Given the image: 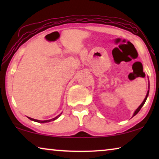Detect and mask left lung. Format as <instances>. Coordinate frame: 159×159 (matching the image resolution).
I'll use <instances>...</instances> for the list:
<instances>
[{"label": "left lung", "mask_w": 159, "mask_h": 159, "mask_svg": "<svg viewBox=\"0 0 159 159\" xmlns=\"http://www.w3.org/2000/svg\"><path fill=\"white\" fill-rule=\"evenodd\" d=\"M148 93H149V90H148V93H147V95H146V96H145V98L144 99V101H143V103L140 104V106H139V107H138V108H137V109H136V111H134V114H133V116H135V115H136L137 114H138V113L139 111H140V110L141 109V108H142V107H143V105H144V104H145V101H146V99H147V98H148Z\"/></svg>", "instance_id": "obj_1"}]
</instances>
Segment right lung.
Here are the masks:
<instances>
[{
  "label": "right lung",
  "mask_w": 159,
  "mask_h": 159,
  "mask_svg": "<svg viewBox=\"0 0 159 159\" xmlns=\"http://www.w3.org/2000/svg\"><path fill=\"white\" fill-rule=\"evenodd\" d=\"M60 116H61V114L58 115L57 116L55 117V118L52 119H49V120H44V121H40V120H38V119H32V118H30V117H28V118H29V119H30V120H32V121H36V122H40V123H46V122H49V121H54V120H55V119H56L57 118H58V117H59Z\"/></svg>",
  "instance_id": "add662e5"
}]
</instances>
